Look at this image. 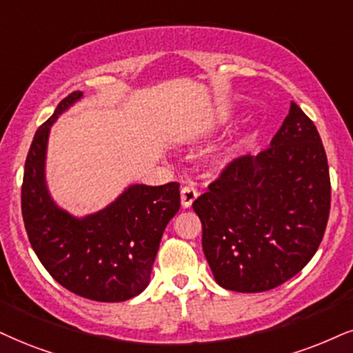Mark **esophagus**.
<instances>
[{
    "instance_id": "esophagus-1",
    "label": "esophagus",
    "mask_w": 353,
    "mask_h": 353,
    "mask_svg": "<svg viewBox=\"0 0 353 353\" xmlns=\"http://www.w3.org/2000/svg\"><path fill=\"white\" fill-rule=\"evenodd\" d=\"M180 194H181V206L191 208V204H193V201L198 196V191L193 185H185L183 188H181Z\"/></svg>"
}]
</instances>
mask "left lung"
Listing matches in <instances>:
<instances>
[{"label": "left lung", "mask_w": 353, "mask_h": 353, "mask_svg": "<svg viewBox=\"0 0 353 353\" xmlns=\"http://www.w3.org/2000/svg\"><path fill=\"white\" fill-rule=\"evenodd\" d=\"M208 188L193 210L223 288L273 290L316 254L330 211L329 165L314 123L296 103L268 149L234 159Z\"/></svg>", "instance_id": "1"}]
</instances>
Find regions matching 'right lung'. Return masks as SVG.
Returning <instances> with one entry per match:
<instances>
[{
  "mask_svg": "<svg viewBox=\"0 0 353 353\" xmlns=\"http://www.w3.org/2000/svg\"><path fill=\"white\" fill-rule=\"evenodd\" d=\"M81 94L73 91L63 98L39 125L24 165L21 210L30 245L57 283L91 301L119 303L149 285L160 239L180 210V183L129 186L83 219L57 208L43 178L47 137L57 116Z\"/></svg>",
  "mask_w": 353,
  "mask_h": 353,
  "instance_id": "right-lung-1",
  "label": "right lung"
}]
</instances>
